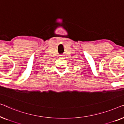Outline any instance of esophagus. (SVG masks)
<instances>
[{"label":"esophagus","mask_w":124,"mask_h":124,"mask_svg":"<svg viewBox=\"0 0 124 124\" xmlns=\"http://www.w3.org/2000/svg\"><path fill=\"white\" fill-rule=\"evenodd\" d=\"M63 58V55H60V58Z\"/></svg>","instance_id":"1"}]
</instances>
